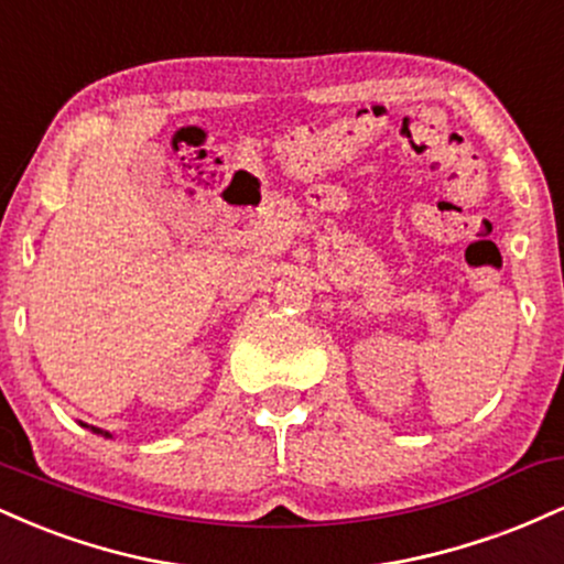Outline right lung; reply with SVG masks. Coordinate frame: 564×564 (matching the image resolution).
Masks as SVG:
<instances>
[{"label":"right lung","mask_w":564,"mask_h":564,"mask_svg":"<svg viewBox=\"0 0 564 564\" xmlns=\"http://www.w3.org/2000/svg\"><path fill=\"white\" fill-rule=\"evenodd\" d=\"M100 432H102V430H100Z\"/></svg>","instance_id":"obj_1"}]
</instances>
